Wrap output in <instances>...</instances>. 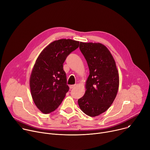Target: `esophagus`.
I'll return each instance as SVG.
<instances>
[{
  "mask_svg": "<svg viewBox=\"0 0 150 150\" xmlns=\"http://www.w3.org/2000/svg\"><path fill=\"white\" fill-rule=\"evenodd\" d=\"M76 85H69V88L70 89H73V88H75L76 87Z\"/></svg>",
  "mask_w": 150,
  "mask_h": 150,
  "instance_id": "obj_1",
  "label": "esophagus"
}]
</instances>
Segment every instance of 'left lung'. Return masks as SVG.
Returning a JSON list of instances; mask_svg holds the SVG:
<instances>
[{"label": "left lung", "instance_id": "1", "mask_svg": "<svg viewBox=\"0 0 150 150\" xmlns=\"http://www.w3.org/2000/svg\"><path fill=\"white\" fill-rule=\"evenodd\" d=\"M81 51L90 70L86 91L78 100L86 115L95 117L106 111L115 99L119 85L118 70L109 50L100 43L80 42Z\"/></svg>", "mask_w": 150, "mask_h": 150}]
</instances>
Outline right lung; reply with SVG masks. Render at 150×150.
Here are the masks:
<instances>
[{
    "mask_svg": "<svg viewBox=\"0 0 150 150\" xmlns=\"http://www.w3.org/2000/svg\"><path fill=\"white\" fill-rule=\"evenodd\" d=\"M79 46V42L59 39L51 42L39 55L30 78L33 100L44 114L56 110L69 90L63 64Z\"/></svg>",
    "mask_w": 150,
    "mask_h": 150,
    "instance_id": "add662e5",
    "label": "right lung"
}]
</instances>
